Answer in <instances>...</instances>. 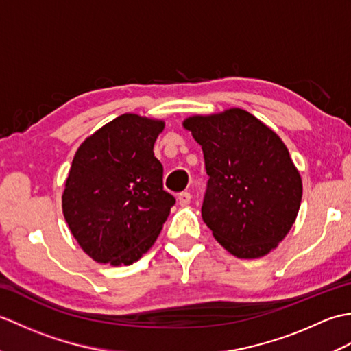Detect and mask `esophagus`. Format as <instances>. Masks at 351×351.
<instances>
[{
  "mask_svg": "<svg viewBox=\"0 0 351 351\" xmlns=\"http://www.w3.org/2000/svg\"><path fill=\"white\" fill-rule=\"evenodd\" d=\"M178 202H180V205H189L191 202V195L189 191H182L178 195Z\"/></svg>",
  "mask_w": 351,
  "mask_h": 351,
  "instance_id": "esophagus-1",
  "label": "esophagus"
}]
</instances>
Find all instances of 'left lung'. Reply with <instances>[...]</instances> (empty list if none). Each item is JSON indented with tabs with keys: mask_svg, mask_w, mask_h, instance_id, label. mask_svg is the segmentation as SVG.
<instances>
[{
	"mask_svg": "<svg viewBox=\"0 0 351 351\" xmlns=\"http://www.w3.org/2000/svg\"><path fill=\"white\" fill-rule=\"evenodd\" d=\"M202 146V219L223 247L253 259L278 247L295 221L302 178L278 134L241 108L184 121Z\"/></svg>",
	"mask_w": 351,
	"mask_h": 351,
	"instance_id": "obj_1",
	"label": "left lung"
}]
</instances>
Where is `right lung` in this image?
Listing matches in <instances>:
<instances>
[{
  "label": "right lung",
  "instance_id": "add662e5",
  "mask_svg": "<svg viewBox=\"0 0 351 351\" xmlns=\"http://www.w3.org/2000/svg\"><path fill=\"white\" fill-rule=\"evenodd\" d=\"M162 121L122 114L87 137L62 196L72 235L96 263L130 265L152 247L175 197L154 143Z\"/></svg>",
  "mask_w": 351,
  "mask_h": 351
}]
</instances>
